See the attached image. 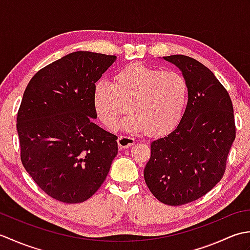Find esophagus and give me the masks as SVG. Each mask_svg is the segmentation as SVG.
Listing matches in <instances>:
<instances>
[{"mask_svg": "<svg viewBox=\"0 0 250 250\" xmlns=\"http://www.w3.org/2000/svg\"><path fill=\"white\" fill-rule=\"evenodd\" d=\"M134 143H135V140L129 135H120L118 137V146L120 149H125V148L131 147Z\"/></svg>", "mask_w": 250, "mask_h": 250, "instance_id": "1", "label": "esophagus"}]
</instances>
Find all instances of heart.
<instances>
[{
	"label": "heart",
	"instance_id": "obj_1",
	"mask_svg": "<svg viewBox=\"0 0 250 250\" xmlns=\"http://www.w3.org/2000/svg\"><path fill=\"white\" fill-rule=\"evenodd\" d=\"M188 97V84L182 74L132 63L117 72L113 83L99 82L94 87L93 103L100 120L110 130H126L158 134L169 128L182 115Z\"/></svg>",
	"mask_w": 250,
	"mask_h": 250
}]
</instances>
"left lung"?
Instances as JSON below:
<instances>
[{
	"label": "left lung",
	"instance_id": "left-lung-1",
	"mask_svg": "<svg viewBox=\"0 0 250 250\" xmlns=\"http://www.w3.org/2000/svg\"><path fill=\"white\" fill-rule=\"evenodd\" d=\"M163 59L182 72L188 103L178 125L151 142L144 178L159 201L175 206L200 199L224 176L235 124L229 93L213 72L187 56Z\"/></svg>",
	"mask_w": 250,
	"mask_h": 250
}]
</instances>
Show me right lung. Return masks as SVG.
<instances>
[{"label": "right lung", "mask_w": 250, "mask_h": 250, "mask_svg": "<svg viewBox=\"0 0 250 250\" xmlns=\"http://www.w3.org/2000/svg\"><path fill=\"white\" fill-rule=\"evenodd\" d=\"M116 56L76 51L32 77L17 115L21 161L39 187L63 203H82L107 176L117 136L93 122L95 83Z\"/></svg>", "instance_id": "right-lung-1"}]
</instances>
